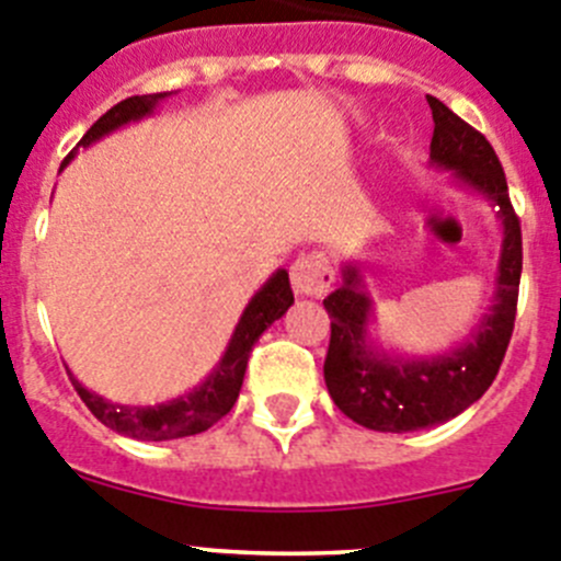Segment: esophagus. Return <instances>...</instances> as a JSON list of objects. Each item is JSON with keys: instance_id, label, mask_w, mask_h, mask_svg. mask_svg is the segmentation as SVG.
Here are the masks:
<instances>
[{"instance_id": "esophagus-1", "label": "esophagus", "mask_w": 561, "mask_h": 561, "mask_svg": "<svg viewBox=\"0 0 561 561\" xmlns=\"http://www.w3.org/2000/svg\"><path fill=\"white\" fill-rule=\"evenodd\" d=\"M335 272L322 255H300L291 264V289L300 297H322L333 286Z\"/></svg>"}]
</instances>
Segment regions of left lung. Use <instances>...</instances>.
<instances>
[{"label":"left lung","mask_w":561,"mask_h":561,"mask_svg":"<svg viewBox=\"0 0 561 561\" xmlns=\"http://www.w3.org/2000/svg\"><path fill=\"white\" fill-rule=\"evenodd\" d=\"M435 121L430 142L432 164L455 170V179L493 201L501 242L493 306L479 319L471 339L435 357H391L366 335L371 297L360 270L344 264V284L324 300L330 313V346L324 382L344 415L377 432H415L444 424L471 408L493 386L510 346L517 311V286L524 270L520 220L510 204L506 175L482 131L457 117L444 101L426 95Z\"/></svg>","instance_id":"8db88e82"}]
</instances>
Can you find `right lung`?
Returning <instances> with one entry per match:
<instances>
[{
    "instance_id": "add662e5",
    "label": "right lung",
    "mask_w": 561,
    "mask_h": 561,
    "mask_svg": "<svg viewBox=\"0 0 561 561\" xmlns=\"http://www.w3.org/2000/svg\"><path fill=\"white\" fill-rule=\"evenodd\" d=\"M168 95L170 93L131 95V99L121 101V104L106 110L104 115L90 126L88 135L79 140V146H93L95 140H101V137L110 135V131L151 115V112L157 110L159 101L168 99ZM71 157L73 151L68 153V159ZM68 159L62 162V168L68 164ZM291 302H295V295H291L289 286V272L277 270L275 275L255 291L253 300L248 302V308H244L242 319H239L237 330H233L226 355H222V360L217 364V369L211 371L201 386L192 388L184 397L173 399V402L153 404V408H129V404H115L110 402V399L99 397V393L88 391L73 375L71 382L73 388H77L79 397H82V402L88 404L90 413H93L104 426L121 432V435L137 437V440H173V437L197 435V432H206L211 424H217V421L233 408V402H237L239 397V388H242L244 369H248V357L250 352H253V344L275 319H280L289 311Z\"/></svg>"
}]
</instances>
